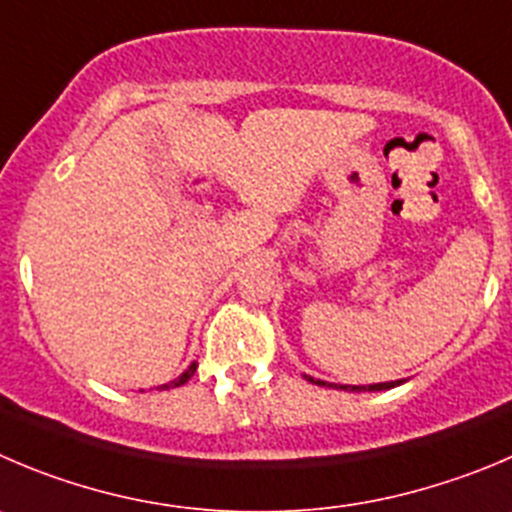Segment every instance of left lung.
Here are the masks:
<instances>
[{
	"instance_id": "1",
	"label": "left lung",
	"mask_w": 512,
	"mask_h": 512,
	"mask_svg": "<svg viewBox=\"0 0 512 512\" xmlns=\"http://www.w3.org/2000/svg\"><path fill=\"white\" fill-rule=\"evenodd\" d=\"M309 382H314V379L309 377ZM316 384H326V382H319V379H316ZM329 387H332V384H329ZM334 387H337V384H334ZM389 387H394V382H387V384H369V387H352V392H354V389H359V392H367V389H369V392H374V389H389ZM344 389H347V387H344Z\"/></svg>"
}]
</instances>
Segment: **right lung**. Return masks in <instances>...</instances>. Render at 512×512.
Segmentation results:
<instances>
[{
  "label": "right lung",
  "instance_id": "1",
  "mask_svg": "<svg viewBox=\"0 0 512 512\" xmlns=\"http://www.w3.org/2000/svg\"><path fill=\"white\" fill-rule=\"evenodd\" d=\"M193 372H196V367H191V369H188V372H183V377H178V379H175V382H170V387H180V384H186L188 379L193 377ZM163 387H168V384H163Z\"/></svg>",
  "mask_w": 512,
  "mask_h": 512
}]
</instances>
